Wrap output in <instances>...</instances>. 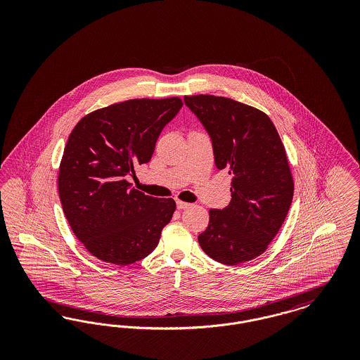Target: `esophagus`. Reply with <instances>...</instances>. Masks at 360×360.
Masks as SVG:
<instances>
[{
    "label": "esophagus",
    "mask_w": 360,
    "mask_h": 360,
    "mask_svg": "<svg viewBox=\"0 0 360 360\" xmlns=\"http://www.w3.org/2000/svg\"><path fill=\"white\" fill-rule=\"evenodd\" d=\"M188 206H190V204H188V202H184V201H176V207L178 209H188Z\"/></svg>",
    "instance_id": "1"
}]
</instances>
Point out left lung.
<instances>
[{
	"label": "left lung",
	"mask_w": 360,
	"mask_h": 360,
	"mask_svg": "<svg viewBox=\"0 0 360 360\" xmlns=\"http://www.w3.org/2000/svg\"><path fill=\"white\" fill-rule=\"evenodd\" d=\"M184 100L212 140L216 167L233 175L229 205L209 210L198 243L223 264L248 262L267 250L290 209L285 147L273 121L252 106L209 94Z\"/></svg>",
	"instance_id": "left-lung-1"
}]
</instances>
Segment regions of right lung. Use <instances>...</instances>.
<instances>
[{
	"instance_id": "add662e5",
	"label": "right lung",
	"mask_w": 360,
	"mask_h": 360,
	"mask_svg": "<svg viewBox=\"0 0 360 360\" xmlns=\"http://www.w3.org/2000/svg\"><path fill=\"white\" fill-rule=\"evenodd\" d=\"M182 105L178 97L129 100L91 112L74 127L58 188L70 226L91 255L127 266L156 248L175 202L131 188L127 176L151 160L162 129Z\"/></svg>"
}]
</instances>
